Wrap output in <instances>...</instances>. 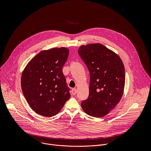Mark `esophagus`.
I'll return each instance as SVG.
<instances>
[{
    "label": "esophagus",
    "mask_w": 151,
    "mask_h": 151,
    "mask_svg": "<svg viewBox=\"0 0 151 151\" xmlns=\"http://www.w3.org/2000/svg\"><path fill=\"white\" fill-rule=\"evenodd\" d=\"M76 93H77V89H76V88H73V89H72V90H71V93H72V95H75L76 94Z\"/></svg>",
    "instance_id": "esophagus-1"
}]
</instances>
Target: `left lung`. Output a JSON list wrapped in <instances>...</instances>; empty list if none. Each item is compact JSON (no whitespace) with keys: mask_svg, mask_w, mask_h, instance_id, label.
<instances>
[{"mask_svg":"<svg viewBox=\"0 0 151 151\" xmlns=\"http://www.w3.org/2000/svg\"><path fill=\"white\" fill-rule=\"evenodd\" d=\"M78 54L89 71V96L81 107L87 114L101 117L119 103L125 85V69L120 58L101 43L81 45Z\"/></svg>","mask_w":151,"mask_h":151,"instance_id":"1","label":"left lung"}]
</instances>
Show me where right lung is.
<instances>
[{"label":"right lung","mask_w":151,"mask_h":151,"mask_svg":"<svg viewBox=\"0 0 151 151\" xmlns=\"http://www.w3.org/2000/svg\"><path fill=\"white\" fill-rule=\"evenodd\" d=\"M66 47L52 48L40 52L22 73L23 95L31 109L44 117L57 114L70 99L62 68L67 60Z\"/></svg>","instance_id":"1"}]
</instances>
